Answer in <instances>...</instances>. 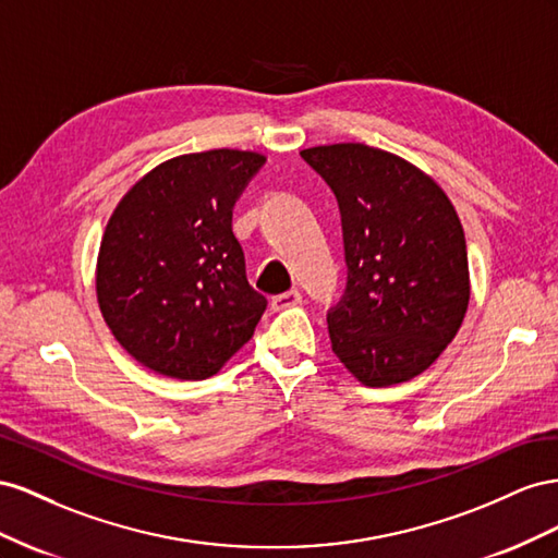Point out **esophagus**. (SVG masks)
<instances>
[{"label":"esophagus","instance_id":"esophagus-1","mask_svg":"<svg viewBox=\"0 0 558 558\" xmlns=\"http://www.w3.org/2000/svg\"><path fill=\"white\" fill-rule=\"evenodd\" d=\"M296 304H301V294L296 290L282 292V294H276L274 299H270V308L274 311H284V308H292Z\"/></svg>","mask_w":558,"mask_h":558}]
</instances>
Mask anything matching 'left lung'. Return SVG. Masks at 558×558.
Returning a JSON list of instances; mask_svg holds the SVG:
<instances>
[{"instance_id":"left-lung-1","label":"left lung","mask_w":558,"mask_h":558,"mask_svg":"<svg viewBox=\"0 0 558 558\" xmlns=\"http://www.w3.org/2000/svg\"><path fill=\"white\" fill-rule=\"evenodd\" d=\"M301 158L339 203L348 280L327 313L331 350L360 384L423 374L458 333L470 301L465 233L449 196L390 151L343 142Z\"/></svg>"}]
</instances>
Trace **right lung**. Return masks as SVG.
I'll list each match as a JSON object with an SVG mask.
<instances>
[{"instance_id": "add662e5", "label": "right lung", "mask_w": 558, "mask_h": 558, "mask_svg": "<svg viewBox=\"0 0 558 558\" xmlns=\"http://www.w3.org/2000/svg\"><path fill=\"white\" fill-rule=\"evenodd\" d=\"M264 163L238 149L170 158L109 217L95 290L107 327L142 367L203 380L252 339L266 299L250 288L231 219Z\"/></svg>"}]
</instances>
